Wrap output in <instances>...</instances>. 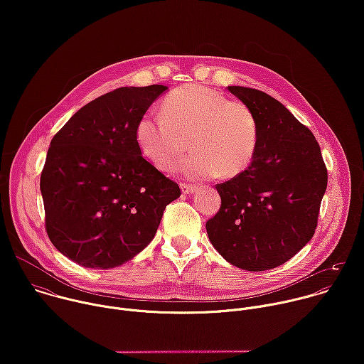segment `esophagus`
<instances>
[{"mask_svg": "<svg viewBox=\"0 0 364 364\" xmlns=\"http://www.w3.org/2000/svg\"><path fill=\"white\" fill-rule=\"evenodd\" d=\"M180 187H181V191H183L184 194H191V193H194V191L197 190V187H196V186H193V184H187V183H181V184H180Z\"/></svg>", "mask_w": 364, "mask_h": 364, "instance_id": "1", "label": "esophagus"}]
</instances>
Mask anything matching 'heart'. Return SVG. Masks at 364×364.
Returning a JSON list of instances; mask_svg holds the SVG:
<instances>
[{"mask_svg":"<svg viewBox=\"0 0 364 364\" xmlns=\"http://www.w3.org/2000/svg\"><path fill=\"white\" fill-rule=\"evenodd\" d=\"M259 134L257 117L246 103L197 83L171 90L161 115L144 114L135 125L141 154L160 171L178 166L188 140L194 154L184 170L191 177L242 174L255 159Z\"/></svg>","mask_w":364,"mask_h":364,"instance_id":"obj_1","label":"heart"}]
</instances>
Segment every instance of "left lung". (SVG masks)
Here are the masks:
<instances>
[{"mask_svg":"<svg viewBox=\"0 0 364 364\" xmlns=\"http://www.w3.org/2000/svg\"><path fill=\"white\" fill-rule=\"evenodd\" d=\"M228 89L256 114L261 134L249 168L216 184L222 204L205 229L229 264L268 271L314 236L327 167L313 132L279 100L250 87Z\"/></svg>","mask_w":364,"mask_h":364,"instance_id":"1","label":"left lung"}]
</instances>
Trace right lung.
I'll return each instance as SVG.
<instances>
[{
    "mask_svg": "<svg viewBox=\"0 0 364 364\" xmlns=\"http://www.w3.org/2000/svg\"><path fill=\"white\" fill-rule=\"evenodd\" d=\"M167 86L119 87L89 102L53 136L40 177L46 232L73 262L125 264L155 236L176 181L148 163L135 125Z\"/></svg>",
    "mask_w": 364,
    "mask_h": 364,
    "instance_id": "right-lung-1",
    "label": "right lung"
}]
</instances>
